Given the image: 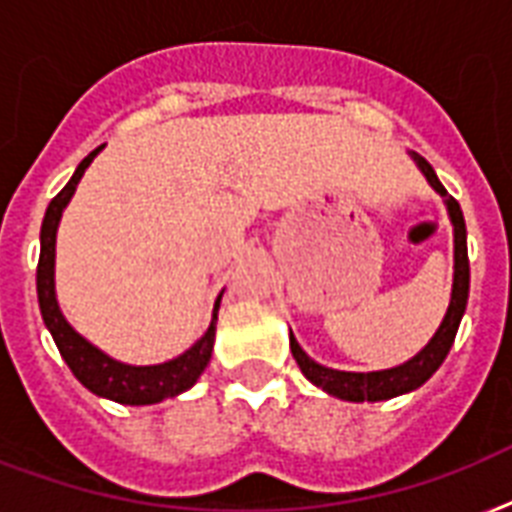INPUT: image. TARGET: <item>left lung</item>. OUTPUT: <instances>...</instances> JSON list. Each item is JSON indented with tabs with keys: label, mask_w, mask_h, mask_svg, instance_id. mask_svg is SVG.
Returning a JSON list of instances; mask_svg holds the SVG:
<instances>
[{
	"label": "left lung",
	"mask_w": 512,
	"mask_h": 512,
	"mask_svg": "<svg viewBox=\"0 0 512 512\" xmlns=\"http://www.w3.org/2000/svg\"><path fill=\"white\" fill-rule=\"evenodd\" d=\"M409 156H412V162L417 164V170L425 175L430 188L444 199L454 231L452 297H449V308H446L444 319L438 324L436 335L430 337L428 345H425L420 353H414V356L409 358V361H404V364L390 366V369H380V372H342V369H332V366H324L319 364V361H313V358L300 348V342H297V337L292 335V329H289V348H292V356H295L300 372H303L316 388L324 390V393L342 398V401H353V404H361V401H388V398L404 396V393H412V390H417L420 385H425V382L438 372V366L444 364V358L449 356V348H452L462 316H465V308H468L470 263L468 231H465L462 209L460 204L446 193V188L441 185V180H438V175L433 172V167H430L420 154H414V151H409Z\"/></svg>",
	"instance_id": "left-lung-1"
}]
</instances>
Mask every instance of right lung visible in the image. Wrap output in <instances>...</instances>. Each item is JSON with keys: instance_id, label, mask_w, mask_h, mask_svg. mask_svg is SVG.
I'll list each match as a JSON object with an SVG mask.
<instances>
[{"instance_id": "1", "label": "right lung", "mask_w": 512, "mask_h": 512, "mask_svg": "<svg viewBox=\"0 0 512 512\" xmlns=\"http://www.w3.org/2000/svg\"><path fill=\"white\" fill-rule=\"evenodd\" d=\"M103 151V146L95 148L90 156H84L82 164L76 167L66 188L50 201V207L44 212L42 233H39V268H36V295H39V311H42L44 327L50 329L52 340L58 345L60 356L74 372V377L82 382L84 388L92 390L95 396L111 398L116 404L127 406H146L159 404L164 398H175L196 385L201 372L207 369L212 348H215V329H217V311L223 292L217 295L215 308H212V321L207 332L193 342L191 348L183 350L180 356L164 361V364L135 366L116 361L108 353L92 345L87 337H82L66 321L58 305V292H55V241H58V225L63 217V209L76 193V185L82 180L84 170L90 167L92 159Z\"/></svg>"}]
</instances>
